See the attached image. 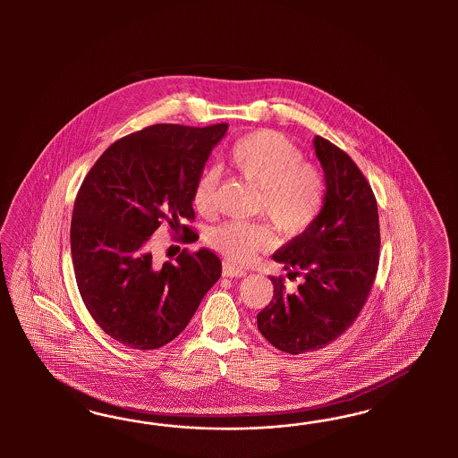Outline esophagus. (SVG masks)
I'll list each match as a JSON object with an SVG mask.
<instances>
[{
  "label": "esophagus",
  "instance_id": "esophagus-1",
  "mask_svg": "<svg viewBox=\"0 0 458 458\" xmlns=\"http://www.w3.org/2000/svg\"><path fill=\"white\" fill-rule=\"evenodd\" d=\"M247 276V270L235 267V265L230 264V262H225L223 264V277L230 278H240Z\"/></svg>",
  "mask_w": 458,
  "mask_h": 458
}]
</instances>
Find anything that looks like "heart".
<instances>
[{"instance_id":"1","label":"heart","mask_w":458,"mask_h":458,"mask_svg":"<svg viewBox=\"0 0 458 458\" xmlns=\"http://www.w3.org/2000/svg\"><path fill=\"white\" fill-rule=\"evenodd\" d=\"M232 169L259 186L257 209L268 216L280 233L301 235L319 215L324 182L319 171L302 163V154L276 131H255L236 139L226 153ZM218 178L205 171L194 184L193 205L199 213L215 207ZM209 243L235 262L247 264L274 243L267 223L228 222L218 226Z\"/></svg>"}]
</instances>
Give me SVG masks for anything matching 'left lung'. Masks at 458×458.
Instances as JSON below:
<instances>
[{
	"label": "left lung",
	"mask_w": 458,
	"mask_h": 458,
	"mask_svg": "<svg viewBox=\"0 0 458 458\" xmlns=\"http://www.w3.org/2000/svg\"><path fill=\"white\" fill-rule=\"evenodd\" d=\"M326 193L312 225L274 253L297 291L270 277L274 299L257 316L259 331L284 352L318 351L346 333L375 284L379 264V216L375 194L343 149L316 136Z\"/></svg>",
	"instance_id": "obj_1"
}]
</instances>
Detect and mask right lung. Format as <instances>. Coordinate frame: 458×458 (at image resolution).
<instances>
[{
    "instance_id": "right-lung-1",
    "label": "right lung",
    "mask_w": 458,
    "mask_h": 458,
    "mask_svg": "<svg viewBox=\"0 0 458 458\" xmlns=\"http://www.w3.org/2000/svg\"><path fill=\"white\" fill-rule=\"evenodd\" d=\"M226 129L149 125L115 140L83 180L70 225L75 278L90 316L124 346L171 343L222 276L211 250L159 264L149 242L165 222L196 240L180 222L194 220V184Z\"/></svg>"
}]
</instances>
